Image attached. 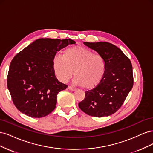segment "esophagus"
<instances>
[{
	"mask_svg": "<svg viewBox=\"0 0 153 153\" xmlns=\"http://www.w3.org/2000/svg\"><path fill=\"white\" fill-rule=\"evenodd\" d=\"M68 89L69 90L72 91H74L76 90V89H75V87H71V86H68Z\"/></svg>",
	"mask_w": 153,
	"mask_h": 153,
	"instance_id": "esophagus-1",
	"label": "esophagus"
}]
</instances>
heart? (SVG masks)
I'll return each instance as SVG.
<instances>
[{
    "instance_id": "1",
    "label": "heart",
    "mask_w": 153,
    "mask_h": 153,
    "mask_svg": "<svg viewBox=\"0 0 153 153\" xmlns=\"http://www.w3.org/2000/svg\"><path fill=\"white\" fill-rule=\"evenodd\" d=\"M53 68L58 79L66 83L75 75L73 83L85 89H91L103 79L106 64L104 59L92 50L76 46L64 50L62 56H55Z\"/></svg>"
}]
</instances>
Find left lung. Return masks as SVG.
<instances>
[{
	"instance_id": "left-lung-1",
	"label": "left lung",
	"mask_w": 153,
	"mask_h": 153,
	"mask_svg": "<svg viewBox=\"0 0 153 153\" xmlns=\"http://www.w3.org/2000/svg\"><path fill=\"white\" fill-rule=\"evenodd\" d=\"M84 43L103 57L106 69L100 84L85 92V98L78 106L91 116H109L120 108L133 87L131 61L121 49L112 43L103 41Z\"/></svg>"
}]
</instances>
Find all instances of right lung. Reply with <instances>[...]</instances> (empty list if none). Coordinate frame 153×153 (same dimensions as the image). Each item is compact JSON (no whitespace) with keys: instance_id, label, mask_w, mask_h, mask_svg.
Wrapping results in <instances>:
<instances>
[{"instance_id":"obj_1","label":"right lung","mask_w":153,"mask_h":153,"mask_svg":"<svg viewBox=\"0 0 153 153\" xmlns=\"http://www.w3.org/2000/svg\"><path fill=\"white\" fill-rule=\"evenodd\" d=\"M70 39H36L11 62L7 85L16 108L31 117L40 118L56 107L57 96L68 85L55 76L53 60L55 54L69 45Z\"/></svg>"}]
</instances>
